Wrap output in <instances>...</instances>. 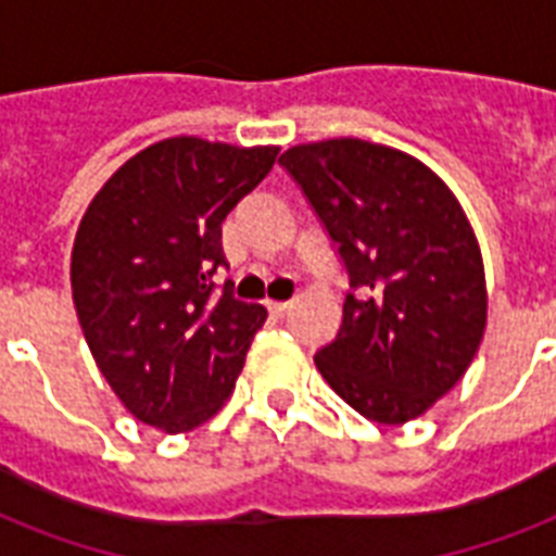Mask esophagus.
Returning a JSON list of instances; mask_svg holds the SVG:
<instances>
[{
    "label": "esophagus",
    "mask_w": 556,
    "mask_h": 556,
    "mask_svg": "<svg viewBox=\"0 0 556 556\" xmlns=\"http://www.w3.org/2000/svg\"><path fill=\"white\" fill-rule=\"evenodd\" d=\"M268 312L274 314V317H286V314L291 312V300H286V303H268Z\"/></svg>",
    "instance_id": "esophagus-1"
}]
</instances>
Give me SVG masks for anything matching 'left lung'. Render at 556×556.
I'll list each match as a JSON object with an SVG mask.
<instances>
[{
	"label": "left lung",
	"instance_id": "8db88e82",
	"mask_svg": "<svg viewBox=\"0 0 556 556\" xmlns=\"http://www.w3.org/2000/svg\"><path fill=\"white\" fill-rule=\"evenodd\" d=\"M279 164L349 279L338 338L314 364L371 421L418 418L462 380L488 320L482 253L465 210L421 161L361 138L300 143Z\"/></svg>",
	"mask_w": 556,
	"mask_h": 556
}]
</instances>
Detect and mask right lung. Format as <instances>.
I'll use <instances>...</instances> for the list:
<instances>
[{"mask_svg":"<svg viewBox=\"0 0 556 556\" xmlns=\"http://www.w3.org/2000/svg\"><path fill=\"white\" fill-rule=\"evenodd\" d=\"M277 147L167 138L129 159L86 210L74 308L98 369L138 421L187 432L233 392L268 312L216 294L222 222L268 176Z\"/></svg>","mask_w":556,"mask_h":556,"instance_id":"1","label":"right lung"}]
</instances>
